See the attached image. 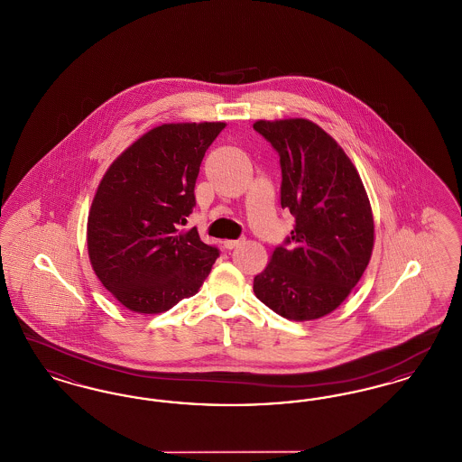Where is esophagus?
Returning a JSON list of instances; mask_svg holds the SVG:
<instances>
[{"label":"esophagus","mask_w":462,"mask_h":462,"mask_svg":"<svg viewBox=\"0 0 462 462\" xmlns=\"http://www.w3.org/2000/svg\"><path fill=\"white\" fill-rule=\"evenodd\" d=\"M239 244H241V241H230L228 239V241H223V247L225 249H236Z\"/></svg>","instance_id":"obj_1"}]
</instances>
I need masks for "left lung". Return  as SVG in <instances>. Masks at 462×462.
I'll return each mask as SVG.
<instances>
[{"instance_id": "obj_1", "label": "left lung", "mask_w": 462, "mask_h": 462, "mask_svg": "<svg viewBox=\"0 0 462 462\" xmlns=\"http://www.w3.org/2000/svg\"><path fill=\"white\" fill-rule=\"evenodd\" d=\"M253 128L281 155V206L294 217L286 244L254 277V294L289 320L320 319L348 298L371 262V202L350 157L319 125L260 119Z\"/></svg>"}]
</instances>
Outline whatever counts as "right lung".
I'll return each instance as SVG.
<instances>
[{
	"label": "right lung",
	"instance_id": "1",
	"mask_svg": "<svg viewBox=\"0 0 462 462\" xmlns=\"http://www.w3.org/2000/svg\"><path fill=\"white\" fill-rule=\"evenodd\" d=\"M225 123H170L142 134L98 183L87 226L89 263L104 287L136 313H162L190 298L218 249L181 230L208 147Z\"/></svg>",
	"mask_w": 462,
	"mask_h": 462
}]
</instances>
